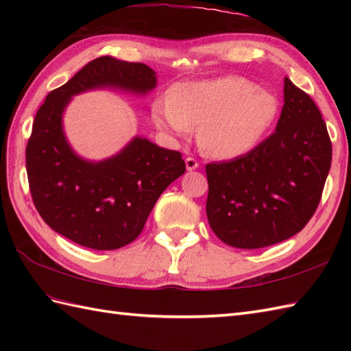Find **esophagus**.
<instances>
[{"instance_id": "1", "label": "esophagus", "mask_w": 351, "mask_h": 351, "mask_svg": "<svg viewBox=\"0 0 351 351\" xmlns=\"http://www.w3.org/2000/svg\"><path fill=\"white\" fill-rule=\"evenodd\" d=\"M185 167H187V170H195L199 167V162L196 158H193V156H189V158H185Z\"/></svg>"}]
</instances>
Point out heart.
<instances>
[{
  "mask_svg": "<svg viewBox=\"0 0 351 351\" xmlns=\"http://www.w3.org/2000/svg\"><path fill=\"white\" fill-rule=\"evenodd\" d=\"M279 104L270 92L241 77L180 83L156 99L152 117L178 138L200 130V145L217 158H235L255 147L270 130Z\"/></svg>",
  "mask_w": 351,
  "mask_h": 351,
  "instance_id": "b5f03b06",
  "label": "heart"
}]
</instances>
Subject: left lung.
Here are the masks:
<instances>
[{"label": "left lung", "mask_w": 351, "mask_h": 351, "mask_svg": "<svg viewBox=\"0 0 351 351\" xmlns=\"http://www.w3.org/2000/svg\"><path fill=\"white\" fill-rule=\"evenodd\" d=\"M330 164L332 141L322 113L285 77L271 136L235 160L206 164V215L214 234L238 249L288 240L314 215Z\"/></svg>", "instance_id": "8db88e82"}]
</instances>
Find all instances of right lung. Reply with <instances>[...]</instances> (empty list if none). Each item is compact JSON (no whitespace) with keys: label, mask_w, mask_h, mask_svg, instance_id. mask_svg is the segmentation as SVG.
<instances>
[{"label":"right lung","mask_w":351,"mask_h":351,"mask_svg":"<svg viewBox=\"0 0 351 351\" xmlns=\"http://www.w3.org/2000/svg\"><path fill=\"white\" fill-rule=\"evenodd\" d=\"M155 86L149 66L104 56L52 90L37 110L25 149L28 185L36 210L56 232L88 249H121L140 235L161 193L184 175L180 152L143 137L111 158L87 161L64 136L63 111L72 96L104 87L146 95Z\"/></svg>","instance_id":"1"}]
</instances>
